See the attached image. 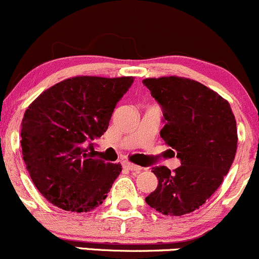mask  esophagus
Masks as SVG:
<instances>
[{"instance_id": "esophagus-1", "label": "esophagus", "mask_w": 259, "mask_h": 259, "mask_svg": "<svg viewBox=\"0 0 259 259\" xmlns=\"http://www.w3.org/2000/svg\"><path fill=\"white\" fill-rule=\"evenodd\" d=\"M122 166H123L124 168H127V170L135 171V172H140V171L142 170V167H140V166L137 165H133V163L128 162V161H123V162H122Z\"/></svg>"}]
</instances>
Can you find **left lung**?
Masks as SVG:
<instances>
[{
	"label": "left lung",
	"instance_id": "obj_1",
	"mask_svg": "<svg viewBox=\"0 0 259 259\" xmlns=\"http://www.w3.org/2000/svg\"><path fill=\"white\" fill-rule=\"evenodd\" d=\"M162 109L160 135L181 166H155L158 185L145 199L165 215L199 209L220 186L237 151V123L229 103L203 84L179 76L143 80Z\"/></svg>",
	"mask_w": 259,
	"mask_h": 259
}]
</instances>
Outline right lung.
Wrapping results in <instances>:
<instances>
[{"instance_id": "right-lung-1", "label": "right lung", "mask_w": 259, "mask_h": 259, "mask_svg": "<svg viewBox=\"0 0 259 259\" xmlns=\"http://www.w3.org/2000/svg\"><path fill=\"white\" fill-rule=\"evenodd\" d=\"M132 76H75L40 94L25 112L21 147L32 183L68 211H91L107 198L119 163L97 157L93 141L108 128Z\"/></svg>"}]
</instances>
